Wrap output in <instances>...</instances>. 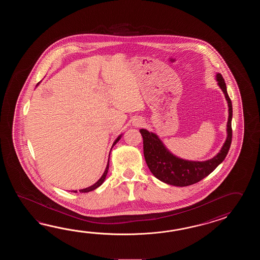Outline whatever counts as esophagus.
Masks as SVG:
<instances>
[{"instance_id": "esophagus-1", "label": "esophagus", "mask_w": 260, "mask_h": 260, "mask_svg": "<svg viewBox=\"0 0 260 260\" xmlns=\"http://www.w3.org/2000/svg\"><path fill=\"white\" fill-rule=\"evenodd\" d=\"M134 125L136 127H139V126H142L143 125V121L141 119H136V121H134Z\"/></svg>"}]
</instances>
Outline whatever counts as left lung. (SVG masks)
<instances>
[{
  "label": "left lung",
  "mask_w": 260,
  "mask_h": 260,
  "mask_svg": "<svg viewBox=\"0 0 260 260\" xmlns=\"http://www.w3.org/2000/svg\"><path fill=\"white\" fill-rule=\"evenodd\" d=\"M216 80L225 94L229 107V118L226 141L219 152L212 159L203 161L184 160L173 154L156 134L146 129L139 130L143 138L144 157L147 166L153 176L160 181L177 187L189 186L207 177L225 160L232 144V104L226 92V83L220 73H216Z\"/></svg>",
  "instance_id": "8db88e82"
}]
</instances>
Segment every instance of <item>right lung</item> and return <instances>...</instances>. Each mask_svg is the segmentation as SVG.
<instances>
[{
  "mask_svg": "<svg viewBox=\"0 0 260 260\" xmlns=\"http://www.w3.org/2000/svg\"><path fill=\"white\" fill-rule=\"evenodd\" d=\"M39 84V83H38ZM37 84V85H38ZM122 135H120L118 138L115 139V141L113 142V144H112V147H111V149L114 147V145L121 139V138H122ZM110 156V155H109ZM110 157H109V161H108V165H107V166H106V169L105 171H104V173H103V175H102V177H100V179L96 181V182L94 183V185H92V186H90V187H88V188H83V189H79V191L80 192H89V191H92V190H94V189H95L96 188H99L100 186H101L102 184H103V182L105 181L106 177H107V174H108V170H109V166H110ZM72 192H77V190H72Z\"/></svg>",
  "mask_w": 260,
  "mask_h": 260,
  "instance_id": "add662e5",
  "label": "right lung"
}]
</instances>
